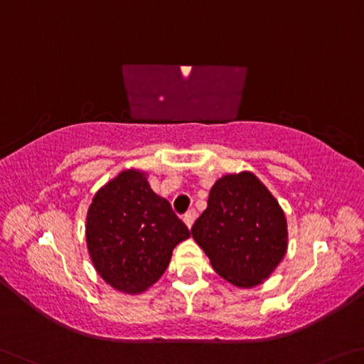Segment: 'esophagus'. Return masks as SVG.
Wrapping results in <instances>:
<instances>
[{
    "label": "esophagus",
    "mask_w": 364,
    "mask_h": 364,
    "mask_svg": "<svg viewBox=\"0 0 364 364\" xmlns=\"http://www.w3.org/2000/svg\"><path fill=\"white\" fill-rule=\"evenodd\" d=\"M183 220H184V223L188 225L189 228H191V227H193V223H194V220H196V210H194V209H189L186 213H184V218H183Z\"/></svg>",
    "instance_id": "obj_1"
}]
</instances>
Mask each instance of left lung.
Instances as JSON below:
<instances>
[{"label":"left lung","mask_w":364,"mask_h":364,"mask_svg":"<svg viewBox=\"0 0 364 364\" xmlns=\"http://www.w3.org/2000/svg\"><path fill=\"white\" fill-rule=\"evenodd\" d=\"M191 235L213 270L241 288L267 279L287 252L284 210L250 171L227 175L213 184Z\"/></svg>","instance_id":"obj_1"}]
</instances>
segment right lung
I'll return each mask as SVG.
<instances>
[{"instance_id": "right-lung-1", "label": "right lung", "mask_w": 364, "mask_h": 364, "mask_svg": "<svg viewBox=\"0 0 364 364\" xmlns=\"http://www.w3.org/2000/svg\"><path fill=\"white\" fill-rule=\"evenodd\" d=\"M189 235L168 200L137 170L121 171L95 194L85 225L95 270L129 295L146 291L164 275L175 246Z\"/></svg>"}]
</instances>
